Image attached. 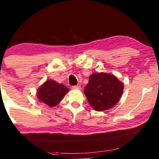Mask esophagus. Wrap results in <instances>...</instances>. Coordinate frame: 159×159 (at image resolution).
<instances>
[{
  "instance_id": "obj_1",
  "label": "esophagus",
  "mask_w": 159,
  "mask_h": 159,
  "mask_svg": "<svg viewBox=\"0 0 159 159\" xmlns=\"http://www.w3.org/2000/svg\"><path fill=\"white\" fill-rule=\"evenodd\" d=\"M72 89H80V86H73L71 87Z\"/></svg>"
}]
</instances>
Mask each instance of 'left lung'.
<instances>
[{
    "label": "left lung",
    "instance_id": "left-lung-1",
    "mask_svg": "<svg viewBox=\"0 0 159 159\" xmlns=\"http://www.w3.org/2000/svg\"><path fill=\"white\" fill-rule=\"evenodd\" d=\"M123 92V84L115 75L105 73H93L84 93L91 107L101 111L110 109L119 101Z\"/></svg>",
    "mask_w": 159,
    "mask_h": 159
}]
</instances>
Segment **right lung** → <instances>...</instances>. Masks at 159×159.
<instances>
[{"mask_svg":"<svg viewBox=\"0 0 159 159\" xmlns=\"http://www.w3.org/2000/svg\"><path fill=\"white\" fill-rule=\"evenodd\" d=\"M69 89L53 80H48L40 86L37 91V97L40 102L52 107L61 102Z\"/></svg>","mask_w":159,"mask_h":159,"instance_id":"add662e5","label":"right lung"}]
</instances>
